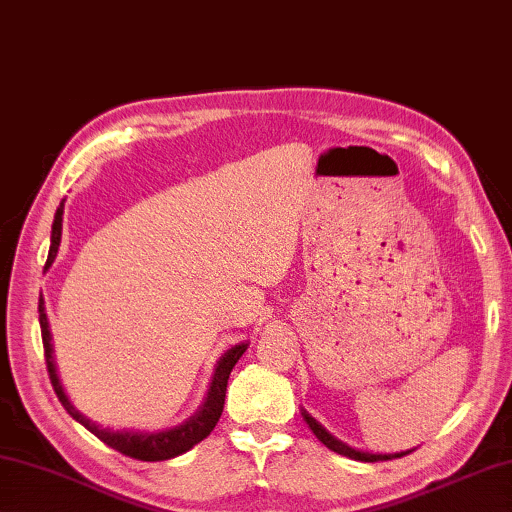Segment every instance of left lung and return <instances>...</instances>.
I'll list each match as a JSON object with an SVG mask.
<instances>
[{
  "label": "left lung",
  "instance_id": "left-lung-1",
  "mask_svg": "<svg viewBox=\"0 0 512 512\" xmlns=\"http://www.w3.org/2000/svg\"><path fill=\"white\" fill-rule=\"evenodd\" d=\"M302 416H304L306 425H309L311 430H313V434L318 436V439H320L324 445H327L329 450L342 454V457H349V459H353V461H365V463L389 461V459H401V457H405V454L412 452V450H407V452H396V454H371V452H365V450H356V448H351V445H347V443H342L340 439H336V436H333L331 432H327V427H322L318 421H315V418H313L311 414H306V412L302 410Z\"/></svg>",
  "mask_w": 512,
  "mask_h": 512
}]
</instances>
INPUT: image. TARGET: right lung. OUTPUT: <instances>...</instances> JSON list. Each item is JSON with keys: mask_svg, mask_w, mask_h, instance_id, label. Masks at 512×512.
I'll return each instance as SVG.
<instances>
[{"mask_svg": "<svg viewBox=\"0 0 512 512\" xmlns=\"http://www.w3.org/2000/svg\"><path fill=\"white\" fill-rule=\"evenodd\" d=\"M62 212H64V203H60L58 212H55L53 230H51V250H49V259H46V266H51L55 255H58L60 239H62ZM37 311H40V329H42L46 369H49L53 392L58 394L64 410H67L73 418H76L80 425H85L91 434H96L102 443H107L109 448H114L120 454H125V457H132V459H138V461H165V459L179 457V454L188 452L190 448H194V445L206 439V436L212 430H215L219 416H221V412H224L226 387H228L230 371H232V367L237 365V360L244 356V351L248 349L246 342H239V345L228 349L224 356H221V360L217 362L215 376H212V383H210L206 401H203V405L199 407V412L190 416L183 425L172 427V430H163V432L107 430V427H100V425L91 421V418H87L85 414H80L76 407L69 403V398H67V394H64V389L60 385L58 371H55L51 331H49V320H46L42 297H40V306H37Z\"/></svg>", "mask_w": 512, "mask_h": 512, "instance_id": "right-lung-1", "label": "right lung"}]
</instances>
